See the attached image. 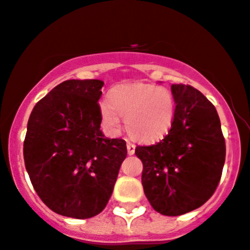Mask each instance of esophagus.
<instances>
[{
	"label": "esophagus",
	"instance_id": "obj_1",
	"mask_svg": "<svg viewBox=\"0 0 250 250\" xmlns=\"http://www.w3.org/2000/svg\"><path fill=\"white\" fill-rule=\"evenodd\" d=\"M127 150H128V154L129 155H133L135 151V144H133V143L128 142L127 143Z\"/></svg>",
	"mask_w": 250,
	"mask_h": 250
}]
</instances>
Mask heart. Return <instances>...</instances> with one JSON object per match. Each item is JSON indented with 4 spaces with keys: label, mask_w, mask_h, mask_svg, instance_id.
Returning a JSON list of instances; mask_svg holds the SVG:
<instances>
[{
    "label": "heart",
    "mask_w": 250,
    "mask_h": 250,
    "mask_svg": "<svg viewBox=\"0 0 250 250\" xmlns=\"http://www.w3.org/2000/svg\"><path fill=\"white\" fill-rule=\"evenodd\" d=\"M100 112L111 132L117 133L121 129L122 117L133 138L152 142L164 137L171 128L176 100L166 86L135 84L113 89L110 100L101 101Z\"/></svg>",
    "instance_id": "1"
}]
</instances>
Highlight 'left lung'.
I'll return each instance as SVG.
<instances>
[{
	"instance_id": "1",
	"label": "left lung",
	"mask_w": 250,
	"mask_h": 250,
	"mask_svg": "<svg viewBox=\"0 0 250 250\" xmlns=\"http://www.w3.org/2000/svg\"><path fill=\"white\" fill-rule=\"evenodd\" d=\"M176 113L168 133L152 145H138L142 183L157 212L178 216L211 198L221 179L226 144L215 106L195 88L172 84Z\"/></svg>"
}]
</instances>
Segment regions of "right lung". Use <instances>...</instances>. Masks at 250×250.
Instances as JSON below:
<instances>
[{
  "label": "right lung",
  "mask_w": 250,
  "mask_h": 250,
  "mask_svg": "<svg viewBox=\"0 0 250 250\" xmlns=\"http://www.w3.org/2000/svg\"><path fill=\"white\" fill-rule=\"evenodd\" d=\"M103 81H66L30 113L24 162L34 189L56 214L89 219L100 214L127 156L123 139L101 132Z\"/></svg>",
  "instance_id": "add662e5"
}]
</instances>
